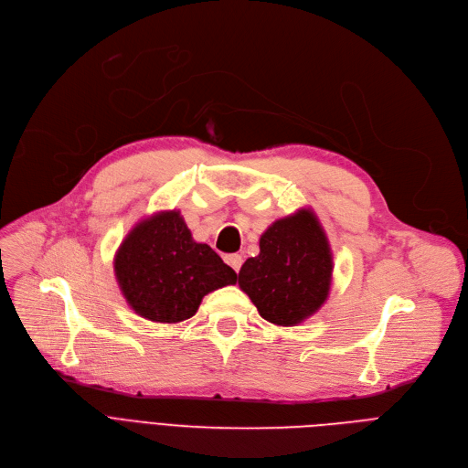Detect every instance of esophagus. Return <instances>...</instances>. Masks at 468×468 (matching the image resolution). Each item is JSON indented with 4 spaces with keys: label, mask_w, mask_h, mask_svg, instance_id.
Here are the masks:
<instances>
[{
    "label": "esophagus",
    "mask_w": 468,
    "mask_h": 468,
    "mask_svg": "<svg viewBox=\"0 0 468 468\" xmlns=\"http://www.w3.org/2000/svg\"><path fill=\"white\" fill-rule=\"evenodd\" d=\"M226 263H229L235 269V271L239 273V269L242 265V258L239 254H229V256H226Z\"/></svg>",
    "instance_id": "esophagus-1"
}]
</instances>
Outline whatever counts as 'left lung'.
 Listing matches in <instances>:
<instances>
[{
  "label": "left lung",
  "instance_id": "obj_1",
  "mask_svg": "<svg viewBox=\"0 0 468 468\" xmlns=\"http://www.w3.org/2000/svg\"><path fill=\"white\" fill-rule=\"evenodd\" d=\"M332 250L313 210L277 219L260 237V254L239 271V286L267 323L296 326L324 305L332 284Z\"/></svg>",
  "mask_w": 468,
  "mask_h": 468
}]
</instances>
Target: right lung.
I'll return each instance as SVG.
<instances>
[{
	"label": "right lung",
	"instance_id": "1",
	"mask_svg": "<svg viewBox=\"0 0 468 468\" xmlns=\"http://www.w3.org/2000/svg\"><path fill=\"white\" fill-rule=\"evenodd\" d=\"M113 269L131 309L166 324L187 321L207 293L237 282L208 244L193 240L180 210L138 221L117 249Z\"/></svg>",
	"mask_w": 468,
	"mask_h": 468
}]
</instances>
